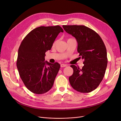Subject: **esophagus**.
I'll return each mask as SVG.
<instances>
[{
	"label": "esophagus",
	"instance_id": "esophagus-1",
	"mask_svg": "<svg viewBox=\"0 0 121 121\" xmlns=\"http://www.w3.org/2000/svg\"><path fill=\"white\" fill-rule=\"evenodd\" d=\"M61 67H66L67 65H66V64H61Z\"/></svg>",
	"mask_w": 121,
	"mask_h": 121
}]
</instances>
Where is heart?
Listing matches in <instances>:
<instances>
[{"mask_svg":"<svg viewBox=\"0 0 121 121\" xmlns=\"http://www.w3.org/2000/svg\"><path fill=\"white\" fill-rule=\"evenodd\" d=\"M56 43H57V41H55L54 42V43H53V45H55V44Z\"/></svg>","mask_w":121,"mask_h":121,"instance_id":"b5f03b06","label":"heart"}]
</instances>
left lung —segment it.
<instances>
[{
	"label": "left lung",
	"mask_w": 121,
	"mask_h": 121,
	"mask_svg": "<svg viewBox=\"0 0 121 121\" xmlns=\"http://www.w3.org/2000/svg\"><path fill=\"white\" fill-rule=\"evenodd\" d=\"M63 27L75 37L79 58L84 59L81 69L71 65L73 73L69 78V83L78 92H91L99 85L105 73L107 58L105 44L97 32L84 25H63Z\"/></svg>",
	"instance_id": "left-lung-1"
}]
</instances>
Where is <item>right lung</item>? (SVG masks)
Wrapping results in <instances>:
<instances>
[{
  "label": "right lung",
  "instance_id": "add662e5",
  "mask_svg": "<svg viewBox=\"0 0 121 121\" xmlns=\"http://www.w3.org/2000/svg\"><path fill=\"white\" fill-rule=\"evenodd\" d=\"M63 31L59 25L40 26L31 31L22 41L17 66L24 84L31 92L42 94L52 88L60 65L44 61L45 53Z\"/></svg>",
  "mask_w": 121,
  "mask_h": 121
}]
</instances>
